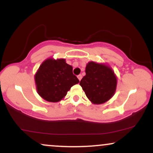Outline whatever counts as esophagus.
Returning a JSON list of instances; mask_svg holds the SVG:
<instances>
[{"mask_svg":"<svg viewBox=\"0 0 153 153\" xmlns=\"http://www.w3.org/2000/svg\"><path fill=\"white\" fill-rule=\"evenodd\" d=\"M78 80H80L82 79V75H78Z\"/></svg>","mask_w":153,"mask_h":153,"instance_id":"1","label":"esophagus"}]
</instances>
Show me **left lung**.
<instances>
[{
    "label": "left lung",
    "mask_w": 153,
    "mask_h": 153,
    "mask_svg": "<svg viewBox=\"0 0 153 153\" xmlns=\"http://www.w3.org/2000/svg\"><path fill=\"white\" fill-rule=\"evenodd\" d=\"M80 85L91 103L101 104L114 95L117 78L108 65L91 61L86 65L85 75L80 80Z\"/></svg>",
    "instance_id": "left-lung-1"
}]
</instances>
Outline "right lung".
Instances as JSON below:
<instances>
[{
	"label": "right lung",
	"instance_id": "add662e5",
	"mask_svg": "<svg viewBox=\"0 0 153 153\" xmlns=\"http://www.w3.org/2000/svg\"><path fill=\"white\" fill-rule=\"evenodd\" d=\"M38 94L49 102H58L79 80L73 73V67L65 59H45L34 75Z\"/></svg>",
	"mask_w": 153,
	"mask_h": 153
}]
</instances>
